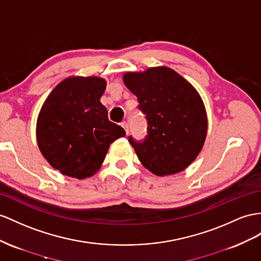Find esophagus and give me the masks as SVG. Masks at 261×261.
Returning a JSON list of instances; mask_svg holds the SVG:
<instances>
[{
    "instance_id": "34e87169",
    "label": "esophagus",
    "mask_w": 261,
    "mask_h": 261,
    "mask_svg": "<svg viewBox=\"0 0 261 261\" xmlns=\"http://www.w3.org/2000/svg\"><path fill=\"white\" fill-rule=\"evenodd\" d=\"M121 125H122V128L125 130V133H126V135H128V133H129V126H128V123H126L125 121H123V122L121 123Z\"/></svg>"
}]
</instances>
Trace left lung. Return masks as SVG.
Returning <instances> with one entry per match:
<instances>
[{"instance_id": "1", "label": "left lung", "mask_w": 261, "mask_h": 261, "mask_svg": "<svg viewBox=\"0 0 261 261\" xmlns=\"http://www.w3.org/2000/svg\"><path fill=\"white\" fill-rule=\"evenodd\" d=\"M123 83L148 120V136L129 142L140 162L158 176L184 171L202 151L207 136V113L197 90L166 66L128 71Z\"/></svg>"}]
</instances>
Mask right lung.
<instances>
[{"label":"right lung","instance_id":"1","mask_svg":"<svg viewBox=\"0 0 261 261\" xmlns=\"http://www.w3.org/2000/svg\"><path fill=\"white\" fill-rule=\"evenodd\" d=\"M106 79L71 76L46 98L36 122L39 151L63 175L84 179L99 171L110 144L124 137L100 102Z\"/></svg>","mask_w":261,"mask_h":261}]
</instances>
